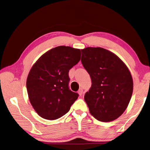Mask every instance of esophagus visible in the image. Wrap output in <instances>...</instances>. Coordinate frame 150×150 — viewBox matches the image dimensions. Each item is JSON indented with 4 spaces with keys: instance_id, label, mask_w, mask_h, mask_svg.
Returning <instances> with one entry per match:
<instances>
[{
    "instance_id": "esophagus-1",
    "label": "esophagus",
    "mask_w": 150,
    "mask_h": 150,
    "mask_svg": "<svg viewBox=\"0 0 150 150\" xmlns=\"http://www.w3.org/2000/svg\"><path fill=\"white\" fill-rule=\"evenodd\" d=\"M78 93L79 94V96H83V88H80L79 90L78 91Z\"/></svg>"
}]
</instances>
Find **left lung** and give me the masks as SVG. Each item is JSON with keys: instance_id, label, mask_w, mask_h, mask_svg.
<instances>
[{"instance_id": "1", "label": "left lung", "mask_w": 150, "mask_h": 150, "mask_svg": "<svg viewBox=\"0 0 150 150\" xmlns=\"http://www.w3.org/2000/svg\"><path fill=\"white\" fill-rule=\"evenodd\" d=\"M81 52V62L92 81L84 95L90 112L99 121H113L124 112L131 100L133 82L129 70L107 49L86 47Z\"/></svg>"}]
</instances>
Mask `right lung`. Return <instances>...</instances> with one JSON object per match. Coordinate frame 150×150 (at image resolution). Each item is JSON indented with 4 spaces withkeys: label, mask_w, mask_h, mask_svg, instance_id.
I'll use <instances>...</instances> for the list:
<instances>
[{
    "label": "right lung",
    "mask_w": 150,
    "mask_h": 150,
    "mask_svg": "<svg viewBox=\"0 0 150 150\" xmlns=\"http://www.w3.org/2000/svg\"><path fill=\"white\" fill-rule=\"evenodd\" d=\"M80 49L58 46L44 53L26 80L28 98L42 118L54 120L68 112L79 94L69 90V69L81 59Z\"/></svg>",
    "instance_id": "1"
}]
</instances>
